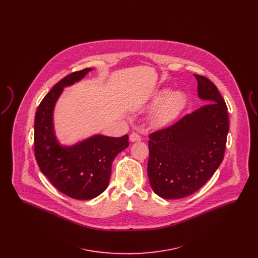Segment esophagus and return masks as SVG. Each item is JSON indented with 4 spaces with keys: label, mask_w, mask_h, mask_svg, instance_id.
<instances>
[{
    "label": "esophagus",
    "mask_w": 258,
    "mask_h": 258,
    "mask_svg": "<svg viewBox=\"0 0 258 258\" xmlns=\"http://www.w3.org/2000/svg\"><path fill=\"white\" fill-rule=\"evenodd\" d=\"M130 140L132 142H139V141H141V137H140V135H138V134L134 133V134L130 135Z\"/></svg>",
    "instance_id": "obj_1"
}]
</instances>
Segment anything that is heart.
<instances>
[{"label":"heart","instance_id":"1","mask_svg":"<svg viewBox=\"0 0 258 258\" xmlns=\"http://www.w3.org/2000/svg\"><path fill=\"white\" fill-rule=\"evenodd\" d=\"M168 91H162L157 94L148 103V107L156 109L153 116V123L156 126H165L172 123L184 108L185 98L180 92H173L169 95Z\"/></svg>","mask_w":258,"mask_h":258}]
</instances>
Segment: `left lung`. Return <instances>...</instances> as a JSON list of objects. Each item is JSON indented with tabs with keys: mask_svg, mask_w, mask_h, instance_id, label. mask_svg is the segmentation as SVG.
<instances>
[{
	"mask_svg": "<svg viewBox=\"0 0 258 258\" xmlns=\"http://www.w3.org/2000/svg\"><path fill=\"white\" fill-rule=\"evenodd\" d=\"M207 104L149 135L148 177L159 197L179 199L198 190L221 165L229 131L227 106L207 77L194 74Z\"/></svg>",
	"mask_w": 258,
	"mask_h": 258,
	"instance_id": "obj_1",
	"label": "left lung"
}]
</instances>
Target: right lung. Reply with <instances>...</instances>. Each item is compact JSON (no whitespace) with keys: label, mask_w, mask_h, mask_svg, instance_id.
I'll return each instance as SVG.
<instances>
[{"label":"right lung","mask_w":258,"mask_h":258,"mask_svg":"<svg viewBox=\"0 0 258 258\" xmlns=\"http://www.w3.org/2000/svg\"><path fill=\"white\" fill-rule=\"evenodd\" d=\"M92 69L67 75L38 105L35 118V157L38 167L61 194L78 200L98 197L108 186L111 165L128 146V136L96 135L73 146L61 145L54 132L53 111L64 87L80 81Z\"/></svg>","instance_id":"obj_1"}]
</instances>
